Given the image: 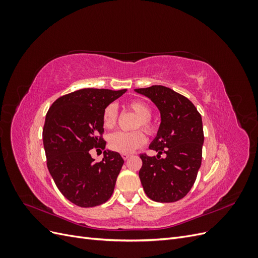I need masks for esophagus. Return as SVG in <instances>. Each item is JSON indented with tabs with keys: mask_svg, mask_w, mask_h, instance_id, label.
<instances>
[{
	"mask_svg": "<svg viewBox=\"0 0 258 258\" xmlns=\"http://www.w3.org/2000/svg\"><path fill=\"white\" fill-rule=\"evenodd\" d=\"M130 154H121V157L124 159V160H127L129 157H130Z\"/></svg>",
	"mask_w": 258,
	"mask_h": 258,
	"instance_id": "obj_1",
	"label": "esophagus"
}]
</instances>
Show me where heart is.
I'll list each match as a JSON object with an SVG mask.
<instances>
[{
    "label": "heart",
    "instance_id": "1",
    "mask_svg": "<svg viewBox=\"0 0 258 258\" xmlns=\"http://www.w3.org/2000/svg\"><path fill=\"white\" fill-rule=\"evenodd\" d=\"M129 107L131 108V111L139 117L136 128L142 127V129H144L148 134H153L155 131V126L150 119L152 116L151 107L146 103L139 100L130 102ZM117 119H118V107H117V104L110 103L106 105L102 114L103 126L106 129H112L116 126ZM145 142L146 137L142 131H118L114 132V134H112L110 138H108V146H110L111 150L122 154L134 152L136 148L142 146Z\"/></svg>",
    "mask_w": 258,
    "mask_h": 258
}]
</instances>
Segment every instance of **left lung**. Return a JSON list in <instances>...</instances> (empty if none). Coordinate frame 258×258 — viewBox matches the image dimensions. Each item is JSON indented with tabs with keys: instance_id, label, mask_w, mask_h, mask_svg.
<instances>
[{
	"instance_id": "obj_1",
	"label": "left lung",
	"mask_w": 258,
	"mask_h": 258,
	"mask_svg": "<svg viewBox=\"0 0 258 258\" xmlns=\"http://www.w3.org/2000/svg\"><path fill=\"white\" fill-rule=\"evenodd\" d=\"M150 99L160 112V126L150 148L157 157L140 156L139 176L148 198L157 202H175L192 187L201 166L204 127L190 101L165 86L135 89ZM166 153L161 159L160 155Z\"/></svg>"
}]
</instances>
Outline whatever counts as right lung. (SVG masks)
I'll use <instances>...</instances> for the list:
<instances>
[{
  "label": "right lung",
  "mask_w": 258,
  "mask_h": 258,
  "mask_svg": "<svg viewBox=\"0 0 258 258\" xmlns=\"http://www.w3.org/2000/svg\"><path fill=\"white\" fill-rule=\"evenodd\" d=\"M126 89L85 88L57 99L46 114L43 129L47 168L58 189L72 204L91 208L104 204L114 191L123 165L119 153L104 151L95 162L90 150H104L102 114Z\"/></svg>",
  "instance_id": "add662e5"
}]
</instances>
